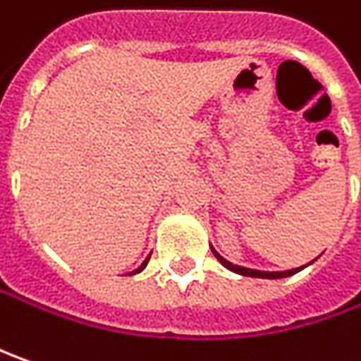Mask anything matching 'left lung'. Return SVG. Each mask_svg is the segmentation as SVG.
<instances>
[{"mask_svg": "<svg viewBox=\"0 0 361 361\" xmlns=\"http://www.w3.org/2000/svg\"><path fill=\"white\" fill-rule=\"evenodd\" d=\"M212 252L214 255L218 257V262L224 267H228L230 271L233 274H240V276H250V278H264V280H280V278H288V276H293V274H298V271H302L305 266L302 267H293V269H286V271H262V269H250V267H243V266H235V264H231L228 262L226 257H221V255L212 247ZM312 264V262H310Z\"/></svg>", "mask_w": 361, "mask_h": 361, "instance_id": "obj_1", "label": "left lung"}]
</instances>
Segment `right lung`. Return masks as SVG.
<instances>
[{"label":"right lung","mask_w":361,"mask_h":361,"mask_svg":"<svg viewBox=\"0 0 361 361\" xmlns=\"http://www.w3.org/2000/svg\"><path fill=\"white\" fill-rule=\"evenodd\" d=\"M152 255V254H149ZM149 255H147V257H145V259H143V264L140 267H137V269H133V271H131L130 276H133V274H140V271H142V269H145V266H147V262H149Z\"/></svg>","instance_id":"add662e5"}]
</instances>
